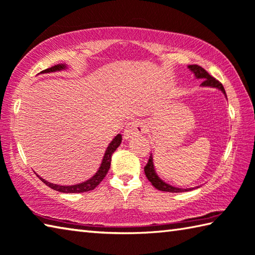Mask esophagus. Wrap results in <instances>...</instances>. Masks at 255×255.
Instances as JSON below:
<instances>
[{
  "mask_svg": "<svg viewBox=\"0 0 255 255\" xmlns=\"http://www.w3.org/2000/svg\"><path fill=\"white\" fill-rule=\"evenodd\" d=\"M144 131H145L144 124L142 123L141 121L135 120V121H132V122H130L127 127H125L123 136L125 140H130L132 137L143 134Z\"/></svg>",
  "mask_w": 255,
  "mask_h": 255,
  "instance_id": "esophagus-1",
  "label": "esophagus"
}]
</instances>
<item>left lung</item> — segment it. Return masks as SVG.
Returning a JSON list of instances; mask_svg holds the SVG:
<instances>
[{"instance_id":"8db88e82","label":"left lung","mask_w":255,"mask_h":255,"mask_svg":"<svg viewBox=\"0 0 255 255\" xmlns=\"http://www.w3.org/2000/svg\"><path fill=\"white\" fill-rule=\"evenodd\" d=\"M188 69L195 75L196 78L203 80L202 86H204V87H214V88L220 89V91L223 94H224L225 97H227L226 93H225V89H224V87H223V85L220 82H218V80L214 78L213 76L209 75L206 70L202 68V67L198 66V65H189ZM144 172H145L146 178H148L149 181L151 182V184H152V186L155 187L157 189L161 190V191H169V193H184V191H190V190L196 189V188H198V187H199V186H197V187H194V188H178V187L167 184L166 181H163L161 178L158 176L157 171H155L152 154L150 155L149 161H148V163H146V166L144 167Z\"/></svg>"}]
</instances>
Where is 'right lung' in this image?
I'll return each instance as SVG.
<instances>
[{
    "label": "right lung",
    "mask_w": 255,
    "mask_h": 255,
    "mask_svg": "<svg viewBox=\"0 0 255 255\" xmlns=\"http://www.w3.org/2000/svg\"><path fill=\"white\" fill-rule=\"evenodd\" d=\"M65 69H67V64H60V65L52 66L48 69H44L43 71H41V73L42 74L55 73V71H60V70H65ZM121 142H122V135L121 134H118L113 140L111 141V143L109 144V146H107V149L105 151L104 157H103L100 168H98V170L96 171L95 175L91 178V179L80 182V184H76V185H71V186H61V185L52 184V182H49L46 179H43V178L38 176L39 179L41 180L43 184H46L48 187H50L51 189L60 191V193L77 194V193H86V191L93 190L95 187L98 186V184H100L103 179H104L106 173L109 172V169L111 167L112 154H113L114 151L119 148Z\"/></svg>",
    "instance_id": "obj_1"
}]
</instances>
